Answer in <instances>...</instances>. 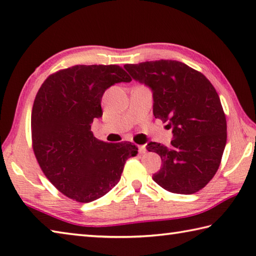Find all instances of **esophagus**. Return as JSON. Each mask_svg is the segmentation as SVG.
I'll return each instance as SVG.
<instances>
[{"label":"esophagus","mask_w":256,"mask_h":256,"mask_svg":"<svg viewBox=\"0 0 256 256\" xmlns=\"http://www.w3.org/2000/svg\"><path fill=\"white\" fill-rule=\"evenodd\" d=\"M138 152L141 153V154H143V153L146 152V148L144 146H138Z\"/></svg>","instance_id":"34e87169"}]
</instances>
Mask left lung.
<instances>
[{
    "mask_svg": "<svg viewBox=\"0 0 256 256\" xmlns=\"http://www.w3.org/2000/svg\"><path fill=\"white\" fill-rule=\"evenodd\" d=\"M134 80L153 95V115L172 128L170 146L148 143L162 166L153 180L174 194H192L212 179L227 138L226 118L220 96L207 78L176 60L125 64Z\"/></svg>",
    "mask_w": 256,
    "mask_h": 256,
    "instance_id": "1",
    "label": "left lung"
}]
</instances>
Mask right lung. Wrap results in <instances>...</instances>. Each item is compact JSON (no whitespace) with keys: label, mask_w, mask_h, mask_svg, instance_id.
I'll return each mask as SVG.
<instances>
[{"label":"right lung","mask_w":256,"mask_h":256,"mask_svg":"<svg viewBox=\"0 0 256 256\" xmlns=\"http://www.w3.org/2000/svg\"><path fill=\"white\" fill-rule=\"evenodd\" d=\"M131 80L116 64H77L40 87L31 114L32 146L44 176L68 198L90 202L103 197L118 184L128 158L138 154L131 142L106 143L90 131L103 115L105 90Z\"/></svg>","instance_id":"obj_1"}]
</instances>
